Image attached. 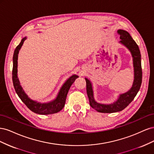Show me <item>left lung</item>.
I'll return each instance as SVG.
<instances>
[{
	"instance_id": "1",
	"label": "left lung",
	"mask_w": 154,
	"mask_h": 154,
	"mask_svg": "<svg viewBox=\"0 0 154 154\" xmlns=\"http://www.w3.org/2000/svg\"><path fill=\"white\" fill-rule=\"evenodd\" d=\"M118 33L120 35V43L125 45L129 50L133 57L134 67V81L133 85L128 92L121 94L119 99L112 104L103 105L97 103L93 96V91L91 82L85 78L87 85V94L89 100L90 105L99 112L112 113L122 111L125 109L134 99L141 87L142 83V68L141 53L137 44L127 31L119 29Z\"/></svg>"
}]
</instances>
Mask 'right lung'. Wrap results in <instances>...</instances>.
I'll return each instance as SVG.
<instances>
[{"instance_id": "right-lung-1", "label": "right lung", "mask_w": 154, "mask_h": 154, "mask_svg": "<svg viewBox=\"0 0 154 154\" xmlns=\"http://www.w3.org/2000/svg\"><path fill=\"white\" fill-rule=\"evenodd\" d=\"M26 37H24V38H22L19 45L15 49V52H14L13 54L12 80L14 88H15L17 94L22 101V102H24V104L27 106V108L31 110L32 112H33L42 115L57 113L63 108L65 103H66L68 91L74 82L78 78V76L72 75L68 79L61 88V89H60L57 98L53 101L49 102V103H40L29 99L28 96L26 94L24 91H23L22 87L20 85L19 80H18L17 77L18 54L22 45H23V43H24V42L26 40Z\"/></svg>"}]
</instances>
